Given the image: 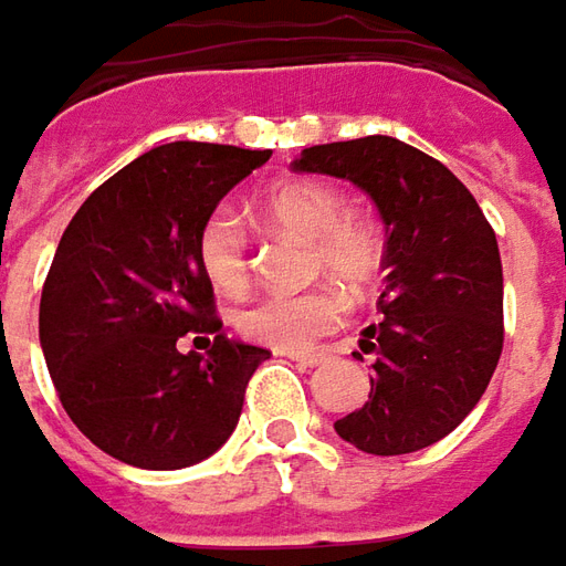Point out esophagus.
I'll use <instances>...</instances> for the list:
<instances>
[{"label": "esophagus", "mask_w": 566, "mask_h": 566, "mask_svg": "<svg viewBox=\"0 0 566 566\" xmlns=\"http://www.w3.org/2000/svg\"><path fill=\"white\" fill-rule=\"evenodd\" d=\"M287 356H291L294 363L310 365V368H313V365L328 363V353H287Z\"/></svg>", "instance_id": "34e87169"}]
</instances>
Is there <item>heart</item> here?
Instances as JSON below:
<instances>
[{
    "label": "heart",
    "mask_w": 566,
    "mask_h": 566,
    "mask_svg": "<svg viewBox=\"0 0 566 566\" xmlns=\"http://www.w3.org/2000/svg\"><path fill=\"white\" fill-rule=\"evenodd\" d=\"M260 213L313 241L315 272H328L349 287H368L384 269V232L375 219L347 210L344 195L322 179H287L269 191ZM198 263L219 291H238L248 282V238L234 210H213L198 234ZM347 294L334 284L310 291L263 294L234 313V328L253 344L272 349H306L340 328Z\"/></svg>",
    "instance_id": "1"
}]
</instances>
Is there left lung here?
<instances>
[{"label":"left lung","instance_id":"left-lung-1","mask_svg":"<svg viewBox=\"0 0 566 566\" xmlns=\"http://www.w3.org/2000/svg\"><path fill=\"white\" fill-rule=\"evenodd\" d=\"M297 172L363 188L384 222V318L363 332L375 353L363 409L334 421L371 455L443 440L480 402L502 356V260L474 195L440 160L390 136L303 148Z\"/></svg>","mask_w":566,"mask_h":566}]
</instances>
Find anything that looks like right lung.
<instances>
[{
	"label": "right lung",
	"instance_id": "1",
	"mask_svg": "<svg viewBox=\"0 0 566 566\" xmlns=\"http://www.w3.org/2000/svg\"><path fill=\"white\" fill-rule=\"evenodd\" d=\"M266 160L234 145H160L95 188L61 234L40 300L42 356L64 412L111 459L179 471L232 437L269 349L219 334L198 234ZM186 333H213L214 347L182 354Z\"/></svg>",
	"mask_w": 566,
	"mask_h": 566
}]
</instances>
